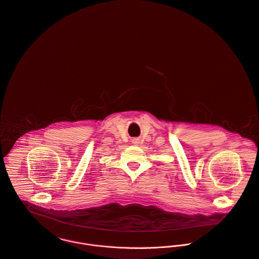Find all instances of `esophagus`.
Wrapping results in <instances>:
<instances>
[{
  "label": "esophagus",
  "instance_id": "obj_1",
  "mask_svg": "<svg viewBox=\"0 0 259 259\" xmlns=\"http://www.w3.org/2000/svg\"><path fill=\"white\" fill-rule=\"evenodd\" d=\"M132 143H133V144H138V143H139V139L133 138V139H132Z\"/></svg>",
  "mask_w": 259,
  "mask_h": 259
}]
</instances>
